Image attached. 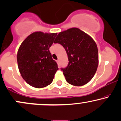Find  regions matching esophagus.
I'll return each mask as SVG.
<instances>
[{"label": "esophagus", "mask_w": 121, "mask_h": 121, "mask_svg": "<svg viewBox=\"0 0 121 121\" xmlns=\"http://www.w3.org/2000/svg\"><path fill=\"white\" fill-rule=\"evenodd\" d=\"M57 64L59 65V60H57Z\"/></svg>", "instance_id": "34e87169"}]
</instances>
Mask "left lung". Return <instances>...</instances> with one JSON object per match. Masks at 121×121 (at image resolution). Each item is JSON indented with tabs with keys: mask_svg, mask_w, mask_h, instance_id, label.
Instances as JSON below:
<instances>
[{
	"mask_svg": "<svg viewBox=\"0 0 121 121\" xmlns=\"http://www.w3.org/2000/svg\"><path fill=\"white\" fill-rule=\"evenodd\" d=\"M55 43H59L66 51L69 63L61 70L69 84L82 86L92 79L98 65L97 44L89 35L77 28L60 32Z\"/></svg>",
	"mask_w": 121,
	"mask_h": 121,
	"instance_id": "8db88e82",
	"label": "left lung"
}]
</instances>
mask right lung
Masks as SVG:
<instances>
[{"label":"right lung","instance_id":"right-lung-1","mask_svg":"<svg viewBox=\"0 0 121 121\" xmlns=\"http://www.w3.org/2000/svg\"><path fill=\"white\" fill-rule=\"evenodd\" d=\"M57 33H32L21 44L17 53L18 68L25 81L36 88L46 87L59 69L49 48Z\"/></svg>","mask_w":121,"mask_h":121}]
</instances>
